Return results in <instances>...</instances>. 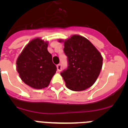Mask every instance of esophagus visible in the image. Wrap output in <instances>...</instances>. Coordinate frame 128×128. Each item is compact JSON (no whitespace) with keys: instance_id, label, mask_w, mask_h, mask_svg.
Listing matches in <instances>:
<instances>
[{"instance_id":"obj_1","label":"esophagus","mask_w":128,"mask_h":128,"mask_svg":"<svg viewBox=\"0 0 128 128\" xmlns=\"http://www.w3.org/2000/svg\"><path fill=\"white\" fill-rule=\"evenodd\" d=\"M57 70L58 72H60L62 70V65H61V64H58L57 65Z\"/></svg>"}]
</instances>
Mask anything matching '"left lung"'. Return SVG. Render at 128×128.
Returning a JSON list of instances; mask_svg holds the SVG:
<instances>
[{"label":"left lung","instance_id":"left-lung-1","mask_svg":"<svg viewBox=\"0 0 128 128\" xmlns=\"http://www.w3.org/2000/svg\"><path fill=\"white\" fill-rule=\"evenodd\" d=\"M64 42L68 58L67 69L61 73L66 86L72 91H82L94 84L102 66V56L88 40L74 34Z\"/></svg>","mask_w":128,"mask_h":128}]
</instances>
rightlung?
Wrapping results in <instances>:
<instances>
[{"label":"right lung","mask_w":128,"mask_h":128,"mask_svg":"<svg viewBox=\"0 0 128 128\" xmlns=\"http://www.w3.org/2000/svg\"><path fill=\"white\" fill-rule=\"evenodd\" d=\"M48 42L36 38L29 42L16 60V70L22 81L34 89L48 86L56 72Z\"/></svg>","instance_id":"1"}]
</instances>
